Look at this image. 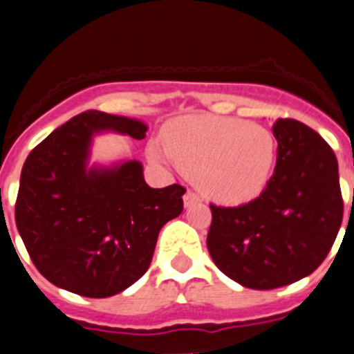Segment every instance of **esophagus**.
Segmentation results:
<instances>
[{"instance_id": "34e87169", "label": "esophagus", "mask_w": 354, "mask_h": 354, "mask_svg": "<svg viewBox=\"0 0 354 354\" xmlns=\"http://www.w3.org/2000/svg\"><path fill=\"white\" fill-rule=\"evenodd\" d=\"M198 202H200V198H198V195H196V193L187 192L186 195H184V207H189V205L198 204Z\"/></svg>"}]
</instances>
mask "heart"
Returning a JSON list of instances; mask_svg holds the SVG:
<instances>
[{
    "mask_svg": "<svg viewBox=\"0 0 354 354\" xmlns=\"http://www.w3.org/2000/svg\"><path fill=\"white\" fill-rule=\"evenodd\" d=\"M158 161L179 165L195 177L205 198L241 205L266 189L277 161L271 131L245 120L212 115H186L168 122L165 143L152 142Z\"/></svg>",
    "mask_w": 354,
    "mask_h": 354,
    "instance_id": "b5f03b06",
    "label": "heart"
}]
</instances>
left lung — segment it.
Returning a JSON list of instances; mask_svg holds the SVG:
<instances>
[{
    "label": "left lung",
    "instance_id": "8db88e82",
    "mask_svg": "<svg viewBox=\"0 0 354 354\" xmlns=\"http://www.w3.org/2000/svg\"><path fill=\"white\" fill-rule=\"evenodd\" d=\"M277 167L261 196L239 207L211 205L207 250L221 273L248 289H277L326 259L340 223L339 162L314 129L274 122Z\"/></svg>",
    "mask_w": 354,
    "mask_h": 354
}]
</instances>
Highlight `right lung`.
<instances>
[{"mask_svg": "<svg viewBox=\"0 0 354 354\" xmlns=\"http://www.w3.org/2000/svg\"><path fill=\"white\" fill-rule=\"evenodd\" d=\"M138 118L84 111L53 131L24 161L15 225L37 270L88 298L126 290L149 270L159 230L183 212V186L150 187L138 159L90 165L104 133L145 138Z\"/></svg>", "mask_w": 354, "mask_h": 354, "instance_id": "add662e5", "label": "right lung"}]
</instances>
